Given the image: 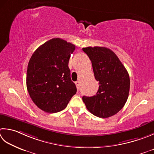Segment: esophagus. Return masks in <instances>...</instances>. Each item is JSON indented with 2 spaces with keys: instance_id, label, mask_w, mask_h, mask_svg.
<instances>
[{
  "instance_id": "obj_1",
  "label": "esophagus",
  "mask_w": 154,
  "mask_h": 154,
  "mask_svg": "<svg viewBox=\"0 0 154 154\" xmlns=\"http://www.w3.org/2000/svg\"><path fill=\"white\" fill-rule=\"evenodd\" d=\"M75 85H76V86H77V89H79V87H80V81H76V82H75Z\"/></svg>"
}]
</instances>
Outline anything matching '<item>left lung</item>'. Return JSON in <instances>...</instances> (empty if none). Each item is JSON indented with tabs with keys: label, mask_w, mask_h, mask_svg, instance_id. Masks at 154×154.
Instances as JSON below:
<instances>
[{
	"label": "left lung",
	"mask_w": 154,
	"mask_h": 154,
	"mask_svg": "<svg viewBox=\"0 0 154 154\" xmlns=\"http://www.w3.org/2000/svg\"><path fill=\"white\" fill-rule=\"evenodd\" d=\"M83 51L92 63L99 89L92 97L83 96L87 109L101 118L114 116L128 100L130 80L128 71L114 52L106 47H88Z\"/></svg>",
	"instance_id": "8db88e82"
}]
</instances>
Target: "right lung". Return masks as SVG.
Listing matches in <instances>:
<instances>
[{"mask_svg": "<svg viewBox=\"0 0 154 154\" xmlns=\"http://www.w3.org/2000/svg\"><path fill=\"white\" fill-rule=\"evenodd\" d=\"M75 49L73 44L52 38L41 45L29 60L27 90L34 103L45 112L63 110L77 92L68 66Z\"/></svg>", "mask_w": 154, "mask_h": 154, "instance_id": "add662e5", "label": "right lung"}]
</instances>
